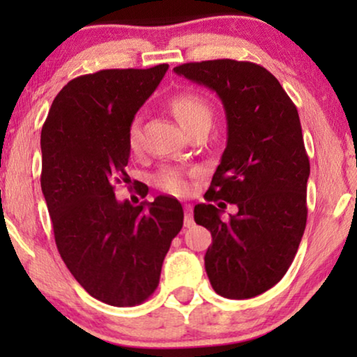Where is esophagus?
Here are the masks:
<instances>
[{"mask_svg":"<svg viewBox=\"0 0 357 357\" xmlns=\"http://www.w3.org/2000/svg\"><path fill=\"white\" fill-rule=\"evenodd\" d=\"M185 227L193 226V214H192V204H185Z\"/></svg>","mask_w":357,"mask_h":357,"instance_id":"1","label":"esophagus"}]
</instances>
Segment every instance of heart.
<instances>
[{"label": "heart", "instance_id": "1", "mask_svg": "<svg viewBox=\"0 0 357 357\" xmlns=\"http://www.w3.org/2000/svg\"><path fill=\"white\" fill-rule=\"evenodd\" d=\"M170 110L182 125L183 130H187L193 123L202 120L211 121V109H209L208 102L202 96L193 94V92H183L172 97L170 100ZM139 143V125L138 120L131 121L128 128V144L131 149L138 148ZM158 185L160 188L167 190L175 195H185L188 192V182L185 175L180 170L165 169L158 175Z\"/></svg>", "mask_w": 357, "mask_h": 357}]
</instances>
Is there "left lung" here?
I'll return each mask as SVG.
<instances>
[{
	"mask_svg": "<svg viewBox=\"0 0 357 357\" xmlns=\"http://www.w3.org/2000/svg\"><path fill=\"white\" fill-rule=\"evenodd\" d=\"M174 71L216 92L224 105L227 144L208 203L193 213L213 237L204 255L213 289L250 299L281 281L304 236L310 164L299 114L280 81L255 63L226 58ZM221 199L238 206L227 220Z\"/></svg>",
	"mask_w": 357,
	"mask_h": 357,
	"instance_id": "1",
	"label": "left lung"
}]
</instances>
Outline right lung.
Returning <instances> with one entry per match:
<instances>
[{"label": "right lung", "mask_w": 357, "mask_h": 357, "mask_svg": "<svg viewBox=\"0 0 357 357\" xmlns=\"http://www.w3.org/2000/svg\"><path fill=\"white\" fill-rule=\"evenodd\" d=\"M169 65L102 70L68 82L43 123L40 185L58 252L75 280L115 307L144 302L183 226L175 198L133 206L115 198L128 177V128Z\"/></svg>", "instance_id": "1"}]
</instances>
